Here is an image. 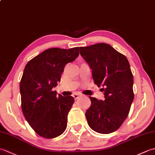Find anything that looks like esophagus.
<instances>
[{
    "label": "esophagus",
    "mask_w": 155,
    "mask_h": 155,
    "mask_svg": "<svg viewBox=\"0 0 155 155\" xmlns=\"http://www.w3.org/2000/svg\"><path fill=\"white\" fill-rule=\"evenodd\" d=\"M72 97H74V99H77V98H78L81 97V94H74L73 95H72Z\"/></svg>",
    "instance_id": "obj_1"
}]
</instances>
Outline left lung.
Segmentation results:
<instances>
[{"label": "left lung", "instance_id": "8db88e82", "mask_svg": "<svg viewBox=\"0 0 155 155\" xmlns=\"http://www.w3.org/2000/svg\"><path fill=\"white\" fill-rule=\"evenodd\" d=\"M80 54L92 69L98 87L103 86L104 100L89 97L91 104L85 113L95 132L109 134L128 117L134 99L133 76L127 57L110 45L98 43L80 47Z\"/></svg>", "mask_w": 155, "mask_h": 155}]
</instances>
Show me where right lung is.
<instances>
[{"label":"right lung","mask_w":155,"mask_h":155,"mask_svg":"<svg viewBox=\"0 0 155 155\" xmlns=\"http://www.w3.org/2000/svg\"><path fill=\"white\" fill-rule=\"evenodd\" d=\"M79 50L48 48L28 61L24 69L20 83L22 110L32 129L42 137H58L67 128L74 98L58 95L52 88L61 81L65 65L78 57Z\"/></svg>","instance_id":"obj_1"}]
</instances>
